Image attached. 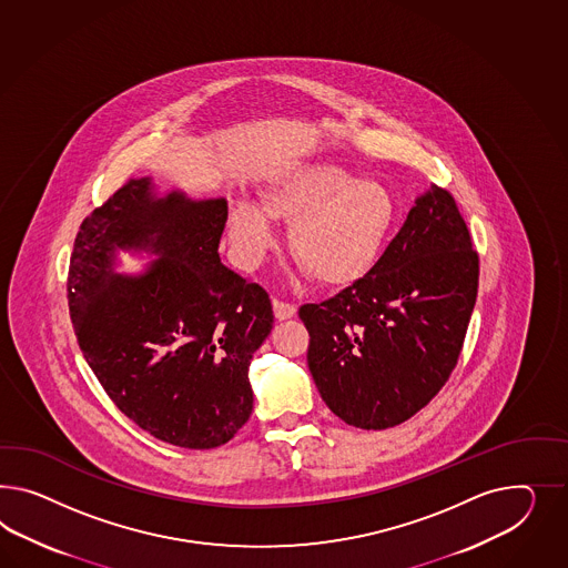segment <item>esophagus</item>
<instances>
[{
  "label": "esophagus",
  "instance_id": "obj_1",
  "mask_svg": "<svg viewBox=\"0 0 568 568\" xmlns=\"http://www.w3.org/2000/svg\"><path fill=\"white\" fill-rule=\"evenodd\" d=\"M273 310H275L276 321H287V318L295 316L297 307L290 304V302H283V300H273Z\"/></svg>",
  "mask_w": 568,
  "mask_h": 568
}]
</instances>
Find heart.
Here are the masks:
<instances>
[{
  "label": "heart",
  "mask_w": 568,
  "mask_h": 568,
  "mask_svg": "<svg viewBox=\"0 0 568 568\" xmlns=\"http://www.w3.org/2000/svg\"><path fill=\"white\" fill-rule=\"evenodd\" d=\"M262 206L242 200L230 215L233 250L244 266L262 261L275 242L268 216L292 221L290 245L307 275L343 285L366 275L395 225L397 206L376 182L357 180L337 165H307L273 185Z\"/></svg>",
  "instance_id": "obj_1"
}]
</instances>
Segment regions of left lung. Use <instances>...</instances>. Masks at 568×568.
Listing matches in <instances>:
<instances>
[{"label":"left lung","mask_w":568,"mask_h":568,"mask_svg":"<svg viewBox=\"0 0 568 568\" xmlns=\"http://www.w3.org/2000/svg\"><path fill=\"white\" fill-rule=\"evenodd\" d=\"M479 258L455 199L432 185L366 275L304 304L307 366L345 424L386 429L424 409L459 362Z\"/></svg>","instance_id":"1"}]
</instances>
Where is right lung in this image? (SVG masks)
Wrapping results in <instances>:
<instances>
[{"instance_id": "right-lung-1", "label": "right lung", "mask_w": 568, "mask_h": 568, "mask_svg": "<svg viewBox=\"0 0 568 568\" xmlns=\"http://www.w3.org/2000/svg\"><path fill=\"white\" fill-rule=\"evenodd\" d=\"M153 190L151 178L130 180L82 221L68 306L84 359L123 415L169 445L215 448L252 414L247 368L273 306L219 258L227 200ZM118 246L162 258L118 276Z\"/></svg>"}]
</instances>
